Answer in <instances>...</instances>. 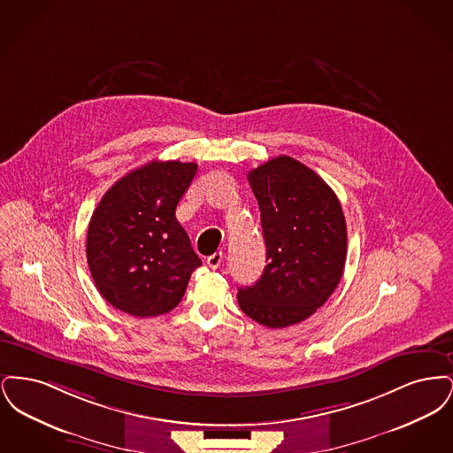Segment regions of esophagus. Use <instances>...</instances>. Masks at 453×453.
Segmentation results:
<instances>
[{
  "label": "esophagus",
  "mask_w": 453,
  "mask_h": 453,
  "mask_svg": "<svg viewBox=\"0 0 453 453\" xmlns=\"http://www.w3.org/2000/svg\"><path fill=\"white\" fill-rule=\"evenodd\" d=\"M222 259H224V255H222V251H217L214 255H211L209 258H207V265L212 268V270H217L219 266H220V263H222Z\"/></svg>",
  "instance_id": "34e87169"
}]
</instances>
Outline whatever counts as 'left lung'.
I'll use <instances>...</instances> for the list:
<instances>
[{"instance_id": "obj_1", "label": "left lung", "mask_w": 453, "mask_h": 453, "mask_svg": "<svg viewBox=\"0 0 453 453\" xmlns=\"http://www.w3.org/2000/svg\"><path fill=\"white\" fill-rule=\"evenodd\" d=\"M261 212L266 261L259 280L237 290L241 311L280 329L305 321L331 297L346 261L342 203L319 174L290 156L248 173Z\"/></svg>"}]
</instances>
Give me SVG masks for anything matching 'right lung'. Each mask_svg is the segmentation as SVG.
<instances>
[{"label":"right lung","instance_id":"add662e5","mask_svg":"<svg viewBox=\"0 0 453 453\" xmlns=\"http://www.w3.org/2000/svg\"><path fill=\"white\" fill-rule=\"evenodd\" d=\"M195 163L151 161L122 176L95 209L87 236L91 277L102 297L134 318L173 311L202 265L174 211Z\"/></svg>","mask_w":453,"mask_h":453}]
</instances>
